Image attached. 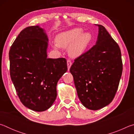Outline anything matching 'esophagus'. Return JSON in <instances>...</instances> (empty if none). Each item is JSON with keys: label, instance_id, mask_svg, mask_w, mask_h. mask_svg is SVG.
Masks as SVG:
<instances>
[{"label": "esophagus", "instance_id": "1", "mask_svg": "<svg viewBox=\"0 0 134 134\" xmlns=\"http://www.w3.org/2000/svg\"><path fill=\"white\" fill-rule=\"evenodd\" d=\"M67 67H68V70H70V67H71V65L72 64V63L71 62V60H68L67 62Z\"/></svg>", "mask_w": 134, "mask_h": 134}]
</instances>
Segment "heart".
I'll return each instance as SVG.
<instances>
[{
  "instance_id": "1",
  "label": "heart",
  "mask_w": 134,
  "mask_h": 134,
  "mask_svg": "<svg viewBox=\"0 0 134 134\" xmlns=\"http://www.w3.org/2000/svg\"><path fill=\"white\" fill-rule=\"evenodd\" d=\"M80 28H74L71 30L62 32L55 38L56 44L54 47L69 48V54L72 57H77L83 54L91 42L92 37L90 33H82Z\"/></svg>"
}]
</instances>
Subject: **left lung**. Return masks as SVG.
Returning <instances> with one entry per match:
<instances>
[{
  "label": "left lung",
  "mask_w": 134,
  "mask_h": 134,
  "mask_svg": "<svg viewBox=\"0 0 134 134\" xmlns=\"http://www.w3.org/2000/svg\"><path fill=\"white\" fill-rule=\"evenodd\" d=\"M96 25L99 27L96 45L76 58L70 69L81 102L94 110L112 101L123 69L118 44L105 27Z\"/></svg>",
  "instance_id": "obj_1"
}]
</instances>
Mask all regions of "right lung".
<instances>
[{
    "label": "right lung",
    "instance_id": "1",
    "mask_svg": "<svg viewBox=\"0 0 134 134\" xmlns=\"http://www.w3.org/2000/svg\"><path fill=\"white\" fill-rule=\"evenodd\" d=\"M48 40L39 26L26 27L9 53L10 75L18 96L25 106L37 112L53 105L58 81L67 70L65 58H47Z\"/></svg>",
    "mask_w": 134,
    "mask_h": 134
}]
</instances>
